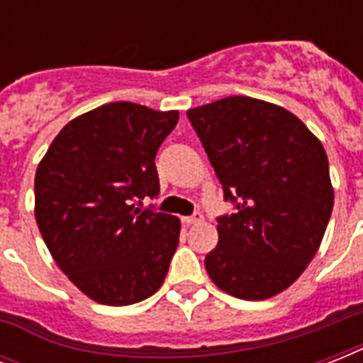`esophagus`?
<instances>
[{"label":"esophagus","mask_w":363,"mask_h":363,"mask_svg":"<svg viewBox=\"0 0 363 363\" xmlns=\"http://www.w3.org/2000/svg\"><path fill=\"white\" fill-rule=\"evenodd\" d=\"M201 220H203V215H201L199 211H196V213H194L192 216H184V218H182V222H184L186 226H192V224H198V222H201Z\"/></svg>","instance_id":"1"}]
</instances>
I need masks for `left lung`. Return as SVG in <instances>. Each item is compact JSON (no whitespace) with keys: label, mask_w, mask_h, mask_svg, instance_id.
<instances>
[{"label":"left lung","mask_w":363,"mask_h":363,"mask_svg":"<svg viewBox=\"0 0 363 363\" xmlns=\"http://www.w3.org/2000/svg\"><path fill=\"white\" fill-rule=\"evenodd\" d=\"M235 213L205 258L216 286L247 301L286 290L309 265L333 209L322 143L290 111L230 96L186 113Z\"/></svg>","instance_id":"1"}]
</instances>
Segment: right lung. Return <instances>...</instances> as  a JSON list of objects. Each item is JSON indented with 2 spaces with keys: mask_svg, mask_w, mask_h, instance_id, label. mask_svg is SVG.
<instances>
[{
  "mask_svg": "<svg viewBox=\"0 0 363 363\" xmlns=\"http://www.w3.org/2000/svg\"><path fill=\"white\" fill-rule=\"evenodd\" d=\"M177 122V111L101 105L65 125L37 167L43 241L69 281L98 303L143 301L167 275L181 220L135 203L158 198L154 158Z\"/></svg>",
  "mask_w": 363,
  "mask_h": 363,
  "instance_id": "1",
  "label": "right lung"
}]
</instances>
